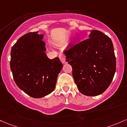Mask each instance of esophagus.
Wrapping results in <instances>:
<instances>
[{
    "label": "esophagus",
    "instance_id": "1",
    "mask_svg": "<svg viewBox=\"0 0 127 127\" xmlns=\"http://www.w3.org/2000/svg\"><path fill=\"white\" fill-rule=\"evenodd\" d=\"M59 58H60V61L63 63H66V57H65L64 54L61 53V54H60L59 55Z\"/></svg>",
    "mask_w": 127,
    "mask_h": 127
}]
</instances>
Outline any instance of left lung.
Instances as JSON below:
<instances>
[{"label": "left lung", "instance_id": "8db88e82", "mask_svg": "<svg viewBox=\"0 0 127 127\" xmlns=\"http://www.w3.org/2000/svg\"><path fill=\"white\" fill-rule=\"evenodd\" d=\"M64 52L79 92L95 96L109 87L116 62L113 44L108 36L99 31H90L89 38Z\"/></svg>", "mask_w": 127, "mask_h": 127}]
</instances>
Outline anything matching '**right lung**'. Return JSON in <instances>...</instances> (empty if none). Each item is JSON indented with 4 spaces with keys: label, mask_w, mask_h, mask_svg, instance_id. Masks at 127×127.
Listing matches in <instances>:
<instances>
[{
    "label": "right lung",
    "mask_w": 127,
    "mask_h": 127,
    "mask_svg": "<svg viewBox=\"0 0 127 127\" xmlns=\"http://www.w3.org/2000/svg\"><path fill=\"white\" fill-rule=\"evenodd\" d=\"M43 34L38 31L21 37L12 47L10 68L17 86L34 98L52 93L63 68L59 58L47 57Z\"/></svg>",
    "instance_id": "add662e5"
}]
</instances>
